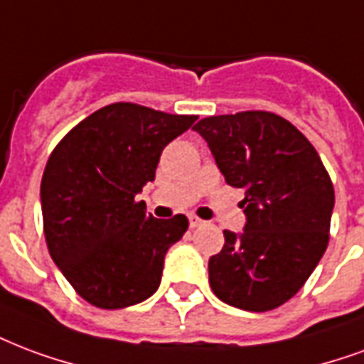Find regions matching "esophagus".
<instances>
[{"mask_svg":"<svg viewBox=\"0 0 364 364\" xmlns=\"http://www.w3.org/2000/svg\"><path fill=\"white\" fill-rule=\"evenodd\" d=\"M189 223H191V228H193V230H195V228H200V225H203V220H200V218H196V216H189Z\"/></svg>","mask_w":364,"mask_h":364,"instance_id":"obj_1","label":"esophagus"}]
</instances>
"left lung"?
I'll return each instance as SVG.
<instances>
[{
  "mask_svg": "<svg viewBox=\"0 0 364 364\" xmlns=\"http://www.w3.org/2000/svg\"><path fill=\"white\" fill-rule=\"evenodd\" d=\"M195 131L228 185L245 191V230L223 231L210 287L231 306L272 311L305 285L328 247L330 175L305 134L270 112L212 115Z\"/></svg>",
  "mask_w": 364,
  "mask_h": 364,
  "instance_id": "obj_1",
  "label": "left lung"
}]
</instances>
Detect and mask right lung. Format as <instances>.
Here are the masks:
<instances>
[{"label":"right lung","instance_id":"right-lung-1","mask_svg":"<svg viewBox=\"0 0 364 364\" xmlns=\"http://www.w3.org/2000/svg\"><path fill=\"white\" fill-rule=\"evenodd\" d=\"M196 119L117 102L88 115L53 148L40 185L46 243L90 305L125 309L160 287L166 252L189 220H158L134 196L154 181L161 150Z\"/></svg>","mask_w":364,"mask_h":364}]
</instances>
